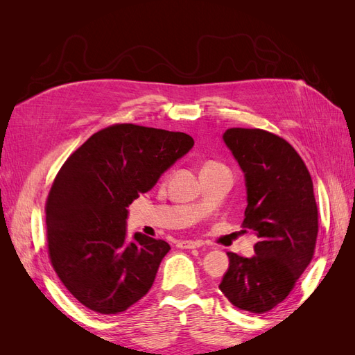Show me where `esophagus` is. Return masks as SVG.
Returning a JSON list of instances; mask_svg holds the SVG:
<instances>
[{"label":"esophagus","mask_w":355,"mask_h":355,"mask_svg":"<svg viewBox=\"0 0 355 355\" xmlns=\"http://www.w3.org/2000/svg\"><path fill=\"white\" fill-rule=\"evenodd\" d=\"M200 245H201L200 241H192V240H182L178 243L179 249H197Z\"/></svg>","instance_id":"1"}]
</instances>
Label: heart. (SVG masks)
<instances>
[{
  "instance_id": "b5f03b06",
  "label": "heart",
  "mask_w": 355,
  "mask_h": 355,
  "mask_svg": "<svg viewBox=\"0 0 355 355\" xmlns=\"http://www.w3.org/2000/svg\"><path fill=\"white\" fill-rule=\"evenodd\" d=\"M206 167H223V166L219 163H214V161H210V163H207L202 168H206Z\"/></svg>"
}]
</instances>
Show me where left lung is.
<instances>
[{"label": "left lung", "instance_id": "left-lung-1", "mask_svg": "<svg viewBox=\"0 0 355 355\" xmlns=\"http://www.w3.org/2000/svg\"><path fill=\"white\" fill-rule=\"evenodd\" d=\"M223 141L244 171L247 207L243 228L257 235L254 256L228 252L219 284L230 302L263 314L292 292L313 261L318 209L304 159L283 137L261 128H228Z\"/></svg>", "mask_w": 355, "mask_h": 355}]
</instances>
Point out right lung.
I'll use <instances>...</instances> for the list:
<instances>
[{
	"label": "right lung",
	"instance_id": "right-lung-1",
	"mask_svg": "<svg viewBox=\"0 0 355 355\" xmlns=\"http://www.w3.org/2000/svg\"><path fill=\"white\" fill-rule=\"evenodd\" d=\"M194 146L187 133L112 124L60 167L46 202L47 249L69 293L94 313H123L153 287L164 240L125 237L127 207Z\"/></svg>",
	"mask_w": 355,
	"mask_h": 355
}]
</instances>
